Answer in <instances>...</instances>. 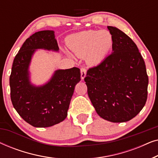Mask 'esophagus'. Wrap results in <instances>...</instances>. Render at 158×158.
I'll list each match as a JSON object with an SVG mask.
<instances>
[{
  "label": "esophagus",
  "mask_w": 158,
  "mask_h": 158,
  "mask_svg": "<svg viewBox=\"0 0 158 158\" xmlns=\"http://www.w3.org/2000/svg\"><path fill=\"white\" fill-rule=\"evenodd\" d=\"M86 75V69L85 68H81V79L83 80L84 77H85Z\"/></svg>",
  "instance_id": "esophagus-1"
}]
</instances>
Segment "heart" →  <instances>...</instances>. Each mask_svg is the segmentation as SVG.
Returning <instances> with one entry per match:
<instances>
[{"label":"heart","instance_id":"1","mask_svg":"<svg viewBox=\"0 0 158 158\" xmlns=\"http://www.w3.org/2000/svg\"><path fill=\"white\" fill-rule=\"evenodd\" d=\"M113 36L106 30H88L73 36L70 48L77 57H86L90 64L102 61L113 46Z\"/></svg>","mask_w":158,"mask_h":158}]
</instances>
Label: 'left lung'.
<instances>
[{
	"label": "left lung",
	"instance_id": "obj_1",
	"mask_svg": "<svg viewBox=\"0 0 158 158\" xmlns=\"http://www.w3.org/2000/svg\"><path fill=\"white\" fill-rule=\"evenodd\" d=\"M113 52L90 68L84 81L97 114L111 122H125L139 113L148 98V76L137 45L118 28L108 27Z\"/></svg>",
	"mask_w": 158,
	"mask_h": 158
}]
</instances>
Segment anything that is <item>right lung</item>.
<instances>
[{"mask_svg":"<svg viewBox=\"0 0 158 158\" xmlns=\"http://www.w3.org/2000/svg\"><path fill=\"white\" fill-rule=\"evenodd\" d=\"M36 49H59L53 31L36 32L19 49L9 78L10 99L25 122L35 127H49L67 117L75 87L81 81V72L77 68L57 70L46 85L33 86L29 83L28 68Z\"/></svg>","mask_w":158,"mask_h":158,"instance_id":"1","label":"right lung"}]
</instances>
